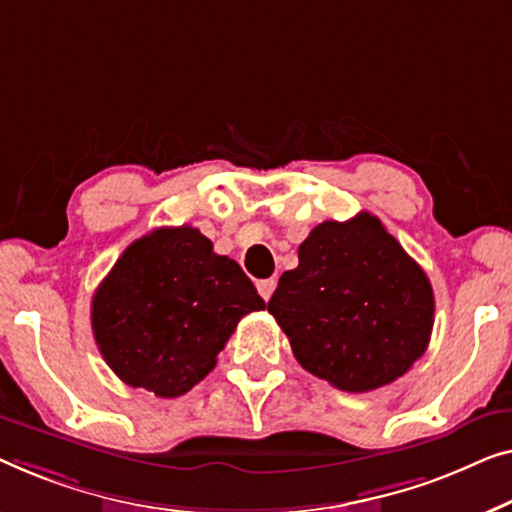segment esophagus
Wrapping results in <instances>:
<instances>
[{"label":"esophagus","instance_id":"esophagus-1","mask_svg":"<svg viewBox=\"0 0 512 512\" xmlns=\"http://www.w3.org/2000/svg\"><path fill=\"white\" fill-rule=\"evenodd\" d=\"M273 290H276V278H264V280H257V292L262 294L264 301L271 299Z\"/></svg>","mask_w":512,"mask_h":512}]
</instances>
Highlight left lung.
<instances>
[{"label": "left lung", "mask_w": 512, "mask_h": 512, "mask_svg": "<svg viewBox=\"0 0 512 512\" xmlns=\"http://www.w3.org/2000/svg\"><path fill=\"white\" fill-rule=\"evenodd\" d=\"M266 308L297 362L343 392L394 383L424 355L434 327L427 273L366 211L315 227Z\"/></svg>", "instance_id": "left-lung-1"}]
</instances>
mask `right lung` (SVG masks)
<instances>
[{"instance_id": "add662e5", "label": "right lung", "mask_w": 512, "mask_h": 512, "mask_svg": "<svg viewBox=\"0 0 512 512\" xmlns=\"http://www.w3.org/2000/svg\"><path fill=\"white\" fill-rule=\"evenodd\" d=\"M264 308L241 266L215 255L199 229L160 227L97 287L92 331L122 383L174 399L213 371L243 315Z\"/></svg>"}]
</instances>
